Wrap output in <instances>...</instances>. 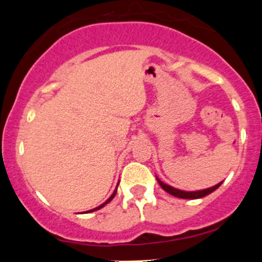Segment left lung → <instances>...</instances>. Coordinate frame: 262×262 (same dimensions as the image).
I'll return each mask as SVG.
<instances>
[{"label": "left lung", "instance_id": "left-lung-1", "mask_svg": "<svg viewBox=\"0 0 262 262\" xmlns=\"http://www.w3.org/2000/svg\"><path fill=\"white\" fill-rule=\"evenodd\" d=\"M157 181H159L160 186L164 189V191L168 192L171 195L178 196V198H182V199H198V198H203V196H205L207 194H210V193H212L213 191H216V189L222 185V182H220V184L216 185V186H213V187L203 189V191L185 192V191H180V189H177V188L171 187V186H169V185H166V184H164V182L161 181L160 179H157Z\"/></svg>", "mask_w": 262, "mask_h": 262}]
</instances>
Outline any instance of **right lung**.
Listing matches in <instances>:
<instances>
[{
    "instance_id": "1",
    "label": "right lung",
    "mask_w": 262,
    "mask_h": 262,
    "mask_svg": "<svg viewBox=\"0 0 262 262\" xmlns=\"http://www.w3.org/2000/svg\"><path fill=\"white\" fill-rule=\"evenodd\" d=\"M116 193H117V188H116V191H114V192H113V194H112V195H111V196H110V198H108V199H107V200H106V202L102 204V205H100V206H98V207H95V209H93V210H89V211H87V212H93V211H96V210L101 209V207H103V206H105V205H106V204H108V203L111 202V200H112V199L114 198V195H116Z\"/></svg>"
}]
</instances>
